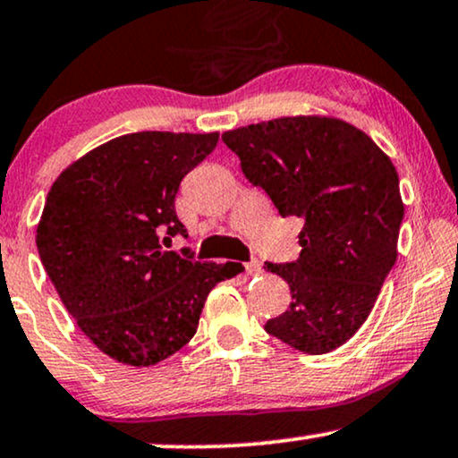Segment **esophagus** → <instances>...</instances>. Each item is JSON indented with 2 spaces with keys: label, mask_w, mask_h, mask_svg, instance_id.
<instances>
[{
  "label": "esophagus",
  "mask_w": 458,
  "mask_h": 458,
  "mask_svg": "<svg viewBox=\"0 0 458 458\" xmlns=\"http://www.w3.org/2000/svg\"><path fill=\"white\" fill-rule=\"evenodd\" d=\"M245 270H247V275H249V276L259 275V272H262V264H259V262H256V259H253V262L245 264Z\"/></svg>",
  "instance_id": "esophagus-1"
}]
</instances>
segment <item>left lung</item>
I'll return each instance as SVG.
<instances>
[{
    "mask_svg": "<svg viewBox=\"0 0 458 458\" xmlns=\"http://www.w3.org/2000/svg\"><path fill=\"white\" fill-rule=\"evenodd\" d=\"M222 139L283 217L304 219L296 262L264 266L292 292L264 329L309 355L338 349L368 319L397 259L395 166L366 132L332 115H289Z\"/></svg>",
    "mask_w": 458,
    "mask_h": 458,
    "instance_id": "1",
    "label": "left lung"
}]
</instances>
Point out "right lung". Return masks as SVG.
Returning a JSON list of instances; mask_svg holds the SVG:
<instances>
[{
  "instance_id": "right-lung-1",
  "label": "right lung",
  "mask_w": 458,
  "mask_h": 458,
  "mask_svg": "<svg viewBox=\"0 0 458 458\" xmlns=\"http://www.w3.org/2000/svg\"><path fill=\"white\" fill-rule=\"evenodd\" d=\"M217 139L115 137L69 165L46 196L39 259L78 327L124 366H154L186 346L211 289L236 275L230 262L165 249L173 236H188L175 213L179 183Z\"/></svg>"
}]
</instances>
